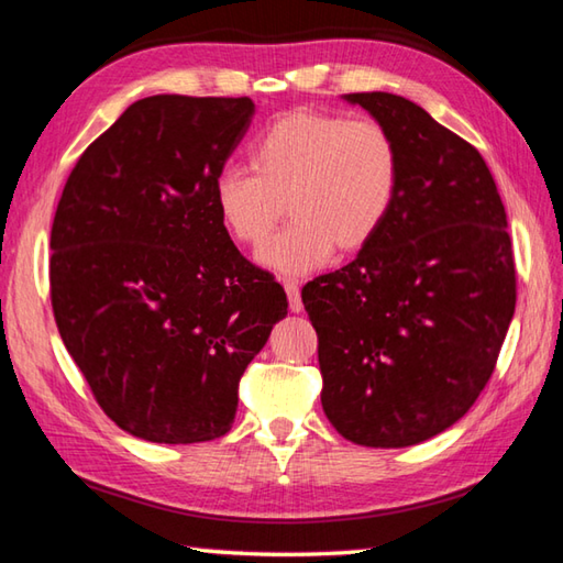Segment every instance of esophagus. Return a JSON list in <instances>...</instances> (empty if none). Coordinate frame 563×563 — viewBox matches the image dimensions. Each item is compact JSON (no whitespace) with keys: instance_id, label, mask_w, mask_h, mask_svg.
Instances as JSON below:
<instances>
[{"instance_id":"34e87169","label":"esophagus","mask_w":563,"mask_h":563,"mask_svg":"<svg viewBox=\"0 0 563 563\" xmlns=\"http://www.w3.org/2000/svg\"><path fill=\"white\" fill-rule=\"evenodd\" d=\"M285 292H288V302H290V312H302V300H300V288L298 283L285 280Z\"/></svg>"}]
</instances>
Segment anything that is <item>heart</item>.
<instances>
[{"mask_svg":"<svg viewBox=\"0 0 563 563\" xmlns=\"http://www.w3.org/2000/svg\"><path fill=\"white\" fill-rule=\"evenodd\" d=\"M253 175L223 169L213 209L227 236L255 249L283 211L290 223L258 251L278 275H308L340 255L369 246L391 211L398 152L374 120H346L308 108L275 118L251 150Z\"/></svg>","mask_w":563,"mask_h":563,"instance_id":"b5f03b06","label":"heart"}]
</instances>
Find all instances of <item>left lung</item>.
<instances>
[{"instance_id": "left-lung-1", "label": "left lung", "mask_w": 563, "mask_h": 563, "mask_svg": "<svg viewBox=\"0 0 563 563\" xmlns=\"http://www.w3.org/2000/svg\"><path fill=\"white\" fill-rule=\"evenodd\" d=\"M391 135L398 184L369 246L302 288L322 408L366 448L423 443L493 376L515 314L507 213L479 152L394 93H350Z\"/></svg>"}]
</instances>
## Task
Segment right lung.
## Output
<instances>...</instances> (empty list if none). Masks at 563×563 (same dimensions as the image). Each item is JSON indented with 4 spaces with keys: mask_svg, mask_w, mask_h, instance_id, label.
<instances>
[{
    "mask_svg": "<svg viewBox=\"0 0 563 563\" xmlns=\"http://www.w3.org/2000/svg\"><path fill=\"white\" fill-rule=\"evenodd\" d=\"M251 98L152 96L80 155L51 229V302L100 408L150 443L231 431L239 382L288 314L221 229L213 179Z\"/></svg>",
    "mask_w": 563,
    "mask_h": 563,
    "instance_id": "1",
    "label": "right lung"
}]
</instances>
